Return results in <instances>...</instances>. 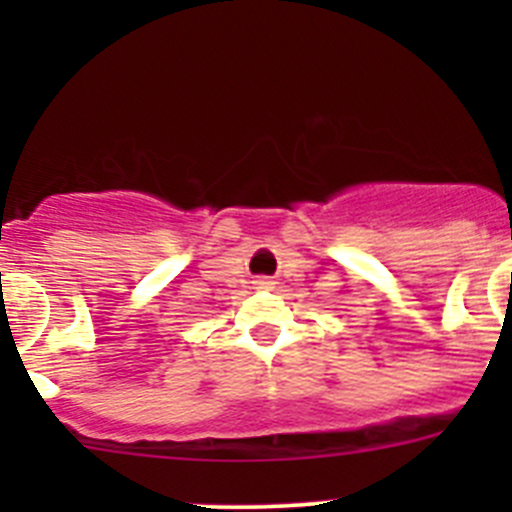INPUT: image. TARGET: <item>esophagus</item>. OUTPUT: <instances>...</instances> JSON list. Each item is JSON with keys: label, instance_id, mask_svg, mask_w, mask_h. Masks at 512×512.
Returning <instances> with one entry per match:
<instances>
[{"label": "esophagus", "instance_id": "34e87169", "mask_svg": "<svg viewBox=\"0 0 512 512\" xmlns=\"http://www.w3.org/2000/svg\"><path fill=\"white\" fill-rule=\"evenodd\" d=\"M255 285H257V287H270V285H272V282H270V280H257V282H255Z\"/></svg>", "mask_w": 512, "mask_h": 512}]
</instances>
